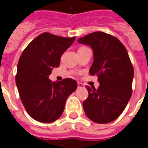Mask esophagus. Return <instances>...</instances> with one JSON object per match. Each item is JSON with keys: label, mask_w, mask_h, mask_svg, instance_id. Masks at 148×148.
Segmentation results:
<instances>
[{"label": "esophagus", "mask_w": 148, "mask_h": 148, "mask_svg": "<svg viewBox=\"0 0 148 148\" xmlns=\"http://www.w3.org/2000/svg\"><path fill=\"white\" fill-rule=\"evenodd\" d=\"M84 85L82 83H81V82H78L77 83V88H83Z\"/></svg>", "instance_id": "obj_1"}]
</instances>
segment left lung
<instances>
[{
	"label": "left lung",
	"mask_w": 148,
	"mask_h": 148,
	"mask_svg": "<svg viewBox=\"0 0 148 148\" xmlns=\"http://www.w3.org/2000/svg\"><path fill=\"white\" fill-rule=\"evenodd\" d=\"M93 50L90 75H96L97 89L86 86L89 92L83 109L89 119L97 124H107L123 112L132 93L134 70L127 51L116 38L102 32H95L78 39Z\"/></svg>",
	"instance_id": "1"
}]
</instances>
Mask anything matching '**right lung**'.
Instances as JSON below:
<instances>
[{"label": "right lung", "instance_id": "right-lung-1", "mask_svg": "<svg viewBox=\"0 0 148 148\" xmlns=\"http://www.w3.org/2000/svg\"><path fill=\"white\" fill-rule=\"evenodd\" d=\"M75 37L58 36L49 32L39 35L24 49L17 65L16 83L20 97L31 117L51 123L61 116L67 97L77 89V82L65 78L51 82L48 78Z\"/></svg>", "mask_w": 148, "mask_h": 148}]
</instances>
